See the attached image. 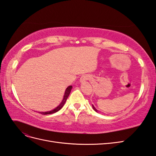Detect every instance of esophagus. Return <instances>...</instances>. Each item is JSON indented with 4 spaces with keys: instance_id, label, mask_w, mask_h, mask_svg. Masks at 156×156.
Wrapping results in <instances>:
<instances>
[{
    "instance_id": "obj_1",
    "label": "esophagus",
    "mask_w": 156,
    "mask_h": 156,
    "mask_svg": "<svg viewBox=\"0 0 156 156\" xmlns=\"http://www.w3.org/2000/svg\"><path fill=\"white\" fill-rule=\"evenodd\" d=\"M90 79V76L88 75H84L83 76L80 78V82L81 83H85L87 80H88Z\"/></svg>"
}]
</instances>
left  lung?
Wrapping results in <instances>:
<instances>
[{
	"instance_id": "1",
	"label": "left lung",
	"mask_w": 156,
	"mask_h": 156,
	"mask_svg": "<svg viewBox=\"0 0 156 156\" xmlns=\"http://www.w3.org/2000/svg\"><path fill=\"white\" fill-rule=\"evenodd\" d=\"M92 108H93V109H94V110L95 112H98V111L97 110V109H96L95 108V107L93 106V105H92Z\"/></svg>"
}]
</instances>
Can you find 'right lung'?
I'll return each instance as SVG.
<instances>
[{"label":"right lung","mask_w":156,"mask_h":156,"mask_svg":"<svg viewBox=\"0 0 156 156\" xmlns=\"http://www.w3.org/2000/svg\"><path fill=\"white\" fill-rule=\"evenodd\" d=\"M71 88H72V86H69L68 88H66V90H65V93H64V98H63V100L61 102V103L58 105V106L56 108H54V109H52V110L51 111H49V112H40L41 114L43 115H47V114H52V113H56L57 112H58L60 109H62V108L64 106V105L65 104L66 100H67V98H68V96L70 94L71 92Z\"/></svg>","instance_id":"obj_1"}]
</instances>
